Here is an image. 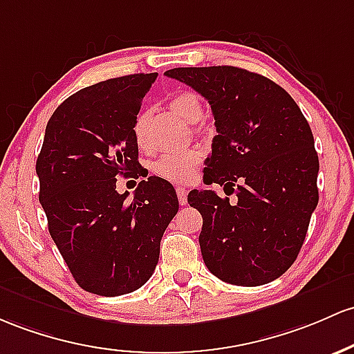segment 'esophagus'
Masks as SVG:
<instances>
[{"label":"esophagus","mask_w":354,"mask_h":354,"mask_svg":"<svg viewBox=\"0 0 354 354\" xmlns=\"http://www.w3.org/2000/svg\"><path fill=\"white\" fill-rule=\"evenodd\" d=\"M176 195H178V201H180V205L188 203V189L183 188V186L176 188Z\"/></svg>","instance_id":"34e87169"}]
</instances>
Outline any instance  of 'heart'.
<instances>
[{
  "instance_id": "1",
  "label": "heart",
  "mask_w": 354,
  "mask_h": 354,
  "mask_svg": "<svg viewBox=\"0 0 354 354\" xmlns=\"http://www.w3.org/2000/svg\"><path fill=\"white\" fill-rule=\"evenodd\" d=\"M168 107L189 124L201 122L205 115V107L200 97L189 91H180L171 95ZM149 126L151 111L141 109L136 114L133 122V136L139 149H149ZM198 165H200V153L196 149H185L178 151V153H165L153 159L149 162V171L154 176L161 178L168 183L183 185L195 176Z\"/></svg>"
}]
</instances>
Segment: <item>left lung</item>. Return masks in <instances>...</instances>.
Masks as SVG:
<instances>
[{"instance_id":"8db88e82","label":"left lung","mask_w":354,"mask_h":354,"mask_svg":"<svg viewBox=\"0 0 354 354\" xmlns=\"http://www.w3.org/2000/svg\"><path fill=\"white\" fill-rule=\"evenodd\" d=\"M166 77L195 88L212 106L216 134L203 181L189 207L203 216L200 247L213 275L235 286H262L297 259L317 207L319 159L301 109L281 85L245 68H171Z\"/></svg>"}]
</instances>
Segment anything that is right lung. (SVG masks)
Wrapping results in <instances>:
<instances>
[{
  "label": "right lung",
  "instance_id": "obj_1",
  "mask_svg": "<svg viewBox=\"0 0 354 354\" xmlns=\"http://www.w3.org/2000/svg\"><path fill=\"white\" fill-rule=\"evenodd\" d=\"M158 73L85 87L57 107L37 159L48 232L84 290L114 297L145 286L162 234L178 213L176 192L149 176L118 193L119 176H141L133 122Z\"/></svg>",
  "mask_w": 354,
  "mask_h": 354
}]
</instances>
